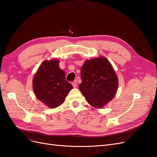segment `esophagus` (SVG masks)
I'll return each mask as SVG.
<instances>
[{
    "label": "esophagus",
    "mask_w": 157,
    "mask_h": 157,
    "mask_svg": "<svg viewBox=\"0 0 157 157\" xmlns=\"http://www.w3.org/2000/svg\"><path fill=\"white\" fill-rule=\"evenodd\" d=\"M72 85H73L74 88L77 87V80H74V81L72 82Z\"/></svg>",
    "instance_id": "esophagus-1"
}]
</instances>
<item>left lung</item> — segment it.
<instances>
[{"mask_svg":"<svg viewBox=\"0 0 157 157\" xmlns=\"http://www.w3.org/2000/svg\"><path fill=\"white\" fill-rule=\"evenodd\" d=\"M79 84L80 92L88 103L101 108L115 96L118 88V78L112 65L105 58L99 57L85 61L81 68Z\"/></svg>","mask_w":157,"mask_h":157,"instance_id":"left-lung-1","label":"left lung"}]
</instances>
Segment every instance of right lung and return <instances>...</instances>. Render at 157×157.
Returning a JSON list of instances; mask_svg holds the SVG:
<instances>
[{
  "instance_id": "right-lung-1",
  "label": "right lung",
  "mask_w": 157,
  "mask_h": 157,
  "mask_svg": "<svg viewBox=\"0 0 157 157\" xmlns=\"http://www.w3.org/2000/svg\"><path fill=\"white\" fill-rule=\"evenodd\" d=\"M36 98L46 105L54 109L61 105L73 86L65 79L64 71L57 59L44 61L33 80Z\"/></svg>"
}]
</instances>
